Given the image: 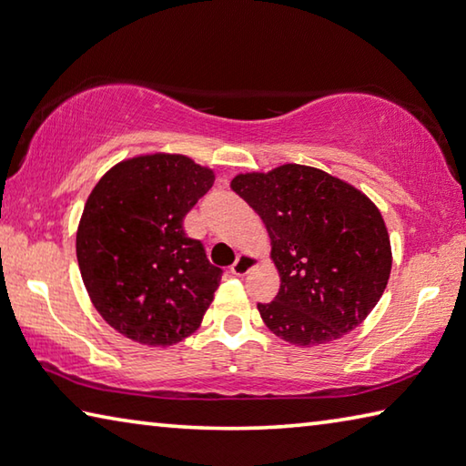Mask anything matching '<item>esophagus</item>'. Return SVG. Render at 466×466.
<instances>
[{"mask_svg": "<svg viewBox=\"0 0 466 466\" xmlns=\"http://www.w3.org/2000/svg\"><path fill=\"white\" fill-rule=\"evenodd\" d=\"M253 266H256V258H253V256H245V253H243V256L237 258L233 266H231V274L241 278V276L248 274V271H249Z\"/></svg>", "mask_w": 466, "mask_h": 466, "instance_id": "34e87169", "label": "esophagus"}]
</instances>
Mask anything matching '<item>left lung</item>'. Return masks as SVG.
<instances>
[{"label":"left lung","mask_w":466,"mask_h":466,"mask_svg":"<svg viewBox=\"0 0 466 466\" xmlns=\"http://www.w3.org/2000/svg\"><path fill=\"white\" fill-rule=\"evenodd\" d=\"M231 188L261 217L279 271L268 329L292 345L337 340L380 302L391 271L383 217L363 192L319 168L239 174Z\"/></svg>","instance_id":"8db88e82"}]
</instances>
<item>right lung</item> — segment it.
<instances>
[{
    "label": "right lung",
    "instance_id": "add662e5",
    "mask_svg": "<svg viewBox=\"0 0 466 466\" xmlns=\"http://www.w3.org/2000/svg\"><path fill=\"white\" fill-rule=\"evenodd\" d=\"M215 174L187 156L152 154L111 168L86 198L76 259L95 309L144 345L168 347L198 329L223 269L184 231Z\"/></svg>",
    "mask_w": 466,
    "mask_h": 466
}]
</instances>
